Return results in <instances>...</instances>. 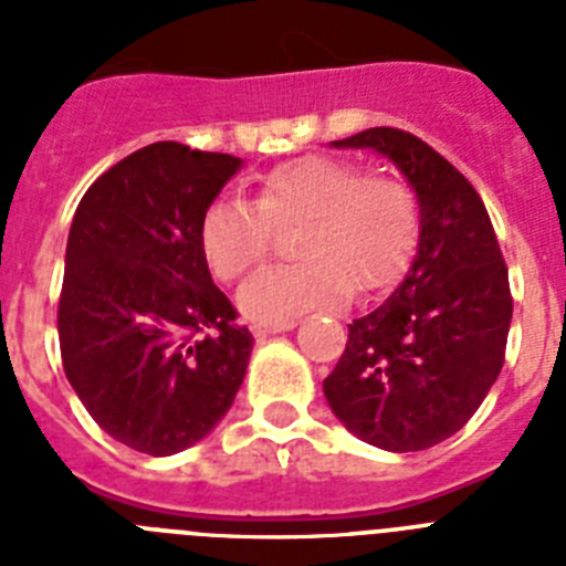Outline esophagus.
<instances>
[{
  "label": "esophagus",
  "instance_id": "obj_1",
  "mask_svg": "<svg viewBox=\"0 0 566 566\" xmlns=\"http://www.w3.org/2000/svg\"><path fill=\"white\" fill-rule=\"evenodd\" d=\"M289 328H294V319H286V323H258V326H252V334L258 339H263L269 337V334L289 332Z\"/></svg>",
  "mask_w": 566,
  "mask_h": 566
}]
</instances>
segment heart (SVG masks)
<instances>
[{"label": "heart", "mask_w": 566, "mask_h": 566, "mask_svg": "<svg viewBox=\"0 0 566 566\" xmlns=\"http://www.w3.org/2000/svg\"><path fill=\"white\" fill-rule=\"evenodd\" d=\"M297 263L269 266L243 283L238 308L252 323H286L312 308L385 289L402 272L419 234L411 184L334 155L280 164L260 181L258 201L218 198L201 218V252L223 283L266 258L277 229H296Z\"/></svg>", "instance_id": "b5f03b06"}]
</instances>
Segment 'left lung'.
Segmentation results:
<instances>
[{"mask_svg":"<svg viewBox=\"0 0 566 566\" xmlns=\"http://www.w3.org/2000/svg\"><path fill=\"white\" fill-rule=\"evenodd\" d=\"M334 147L377 149L402 169L419 198V247L391 297L348 326L323 391L368 444L424 451L476 413L502 371L507 263L473 184L422 138L371 127Z\"/></svg>","mask_w":566,"mask_h":566,"instance_id":"obj_1","label":"left lung"}]
</instances>
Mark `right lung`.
<instances>
[{"label":"right lung","instance_id":"right-lung-1","mask_svg":"<svg viewBox=\"0 0 566 566\" xmlns=\"http://www.w3.org/2000/svg\"><path fill=\"white\" fill-rule=\"evenodd\" d=\"M240 158L158 142L84 192L64 254L59 345L102 431L169 457L207 437L247 374L252 332L212 283L201 218Z\"/></svg>","mask_w":566,"mask_h":566}]
</instances>
